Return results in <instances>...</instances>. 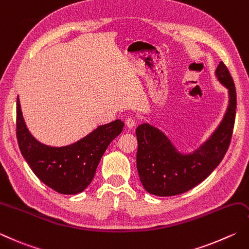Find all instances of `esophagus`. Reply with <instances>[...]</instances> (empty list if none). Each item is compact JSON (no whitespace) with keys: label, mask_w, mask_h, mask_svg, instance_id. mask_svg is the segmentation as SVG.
Listing matches in <instances>:
<instances>
[{"label":"esophagus","mask_w":249,"mask_h":249,"mask_svg":"<svg viewBox=\"0 0 249 249\" xmlns=\"http://www.w3.org/2000/svg\"><path fill=\"white\" fill-rule=\"evenodd\" d=\"M125 124H126V127H127L128 129H131V128H134V127H135L136 122H135V120H134V119H130V118H128L127 120L125 121Z\"/></svg>","instance_id":"34e87169"}]
</instances>
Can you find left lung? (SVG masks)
<instances>
[{
  "instance_id": "obj_1",
  "label": "left lung",
  "mask_w": 249,
  "mask_h": 249,
  "mask_svg": "<svg viewBox=\"0 0 249 249\" xmlns=\"http://www.w3.org/2000/svg\"><path fill=\"white\" fill-rule=\"evenodd\" d=\"M215 75L228 89L226 113L212 135L192 152H181L168 136L149 123L139 125L137 169L145 191L158 196H173L204 181L222 160L230 144L236 113V91L228 68L219 63Z\"/></svg>"
}]
</instances>
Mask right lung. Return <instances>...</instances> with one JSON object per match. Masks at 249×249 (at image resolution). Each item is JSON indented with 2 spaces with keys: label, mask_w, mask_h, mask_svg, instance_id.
Listing matches in <instances>:
<instances>
[{
  "label": "right lung",
  "mask_w": 249,
  "mask_h": 249,
  "mask_svg": "<svg viewBox=\"0 0 249 249\" xmlns=\"http://www.w3.org/2000/svg\"><path fill=\"white\" fill-rule=\"evenodd\" d=\"M124 122L100 125L71 144L53 147L42 143L29 131L17 97V140L23 159L47 187L61 194H77L89 186L111 141L122 133Z\"/></svg>",
  "instance_id": "right-lung-1"
}]
</instances>
